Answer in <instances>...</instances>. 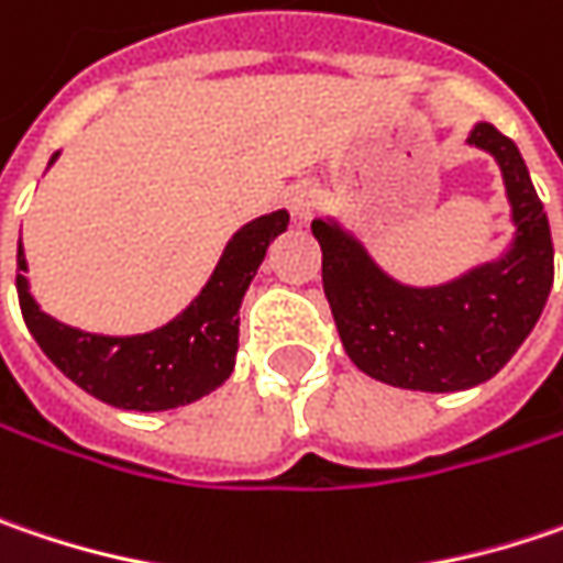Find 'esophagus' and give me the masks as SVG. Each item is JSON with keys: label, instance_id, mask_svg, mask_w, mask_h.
Returning a JSON list of instances; mask_svg holds the SVG:
<instances>
[{"label": "esophagus", "instance_id": "1", "mask_svg": "<svg viewBox=\"0 0 563 563\" xmlns=\"http://www.w3.org/2000/svg\"><path fill=\"white\" fill-rule=\"evenodd\" d=\"M285 205L295 214V221H310L317 214V208H320V191L310 181H298V185H291L285 191Z\"/></svg>", "mask_w": 563, "mask_h": 563}]
</instances>
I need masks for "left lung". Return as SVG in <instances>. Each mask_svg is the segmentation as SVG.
Returning a JSON list of instances; mask_svg holds the SVG:
<instances>
[{
    "label": "left lung",
    "mask_w": 563,
    "mask_h": 563,
    "mask_svg": "<svg viewBox=\"0 0 563 563\" xmlns=\"http://www.w3.org/2000/svg\"><path fill=\"white\" fill-rule=\"evenodd\" d=\"M467 146L500 166L512 243L494 262L445 285H404L336 218L310 223L323 253V291L345 355L375 382L449 394L490 382L542 317L554 282V246L519 146L487 121Z\"/></svg>",
    "instance_id": "left-lung-1"
}]
</instances>
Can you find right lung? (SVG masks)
I'll return each mask as SVG.
<instances>
[{"mask_svg":"<svg viewBox=\"0 0 563 563\" xmlns=\"http://www.w3.org/2000/svg\"><path fill=\"white\" fill-rule=\"evenodd\" d=\"M57 156L60 153H54L47 166H54ZM288 211H272L243 223L227 240L198 298L169 323L134 336L89 333L44 313L24 278L27 260L19 240L15 288L21 317L44 355L101 404L137 413L195 404L230 378L240 345V303L260 272L268 243L288 230Z\"/></svg>","mask_w":563,"mask_h":563,"instance_id":"add662e5","label":"right lung"}]
</instances>
